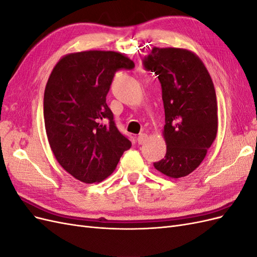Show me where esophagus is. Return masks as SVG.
<instances>
[{
	"label": "esophagus",
	"mask_w": 257,
	"mask_h": 257,
	"mask_svg": "<svg viewBox=\"0 0 257 257\" xmlns=\"http://www.w3.org/2000/svg\"><path fill=\"white\" fill-rule=\"evenodd\" d=\"M147 139H148V135L145 134V133L139 134L138 137H137V141H138V144H139V145L145 144V143L147 142Z\"/></svg>",
	"instance_id": "obj_1"
}]
</instances>
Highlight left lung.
Here are the masks:
<instances>
[{"instance_id": "obj_1", "label": "left lung", "mask_w": 257, "mask_h": 257, "mask_svg": "<svg viewBox=\"0 0 257 257\" xmlns=\"http://www.w3.org/2000/svg\"><path fill=\"white\" fill-rule=\"evenodd\" d=\"M144 66L158 76L165 109V158L155 169L169 178L193 173L217 133L214 85L203 61L183 48L153 47Z\"/></svg>"}]
</instances>
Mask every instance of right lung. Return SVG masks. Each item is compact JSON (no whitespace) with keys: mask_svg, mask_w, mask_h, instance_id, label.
Returning <instances> with one entry per match:
<instances>
[{"mask_svg":"<svg viewBox=\"0 0 257 257\" xmlns=\"http://www.w3.org/2000/svg\"><path fill=\"white\" fill-rule=\"evenodd\" d=\"M134 66L120 52L88 50L68 53L53 67L44 93L46 134L59 164L77 180H105L132 147L106 95L114 73Z\"/></svg>","mask_w":257,"mask_h":257,"instance_id":"1","label":"right lung"}]
</instances>
